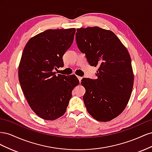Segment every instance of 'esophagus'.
Listing matches in <instances>:
<instances>
[{"label":"esophagus","mask_w":152,"mask_h":152,"mask_svg":"<svg viewBox=\"0 0 152 152\" xmlns=\"http://www.w3.org/2000/svg\"><path fill=\"white\" fill-rule=\"evenodd\" d=\"M77 78H78V79H79V82H81V80H82V77H79V76H77Z\"/></svg>","instance_id":"34e87169"}]
</instances>
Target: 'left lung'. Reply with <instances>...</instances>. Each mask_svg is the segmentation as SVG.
Returning a JSON list of instances; mask_svg holds the SVG:
<instances>
[{
  "label": "left lung",
  "instance_id": "8db88e82",
  "mask_svg": "<svg viewBox=\"0 0 152 152\" xmlns=\"http://www.w3.org/2000/svg\"><path fill=\"white\" fill-rule=\"evenodd\" d=\"M77 46L89 63L98 66L97 79H84L83 100L96 120L107 122L118 116L130 99L134 74L129 53L113 31L98 26L77 28Z\"/></svg>",
  "mask_w": 152,
  "mask_h": 152
}]
</instances>
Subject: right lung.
<instances>
[{
	"mask_svg": "<svg viewBox=\"0 0 152 152\" xmlns=\"http://www.w3.org/2000/svg\"><path fill=\"white\" fill-rule=\"evenodd\" d=\"M75 28L47 30L31 37L22 53L18 68L21 89L31 110L44 120L65 113L72 92L79 84L75 75H56L64 65L63 56L72 45Z\"/></svg>",
	"mask_w": 152,
	"mask_h": 152,
	"instance_id": "1",
	"label": "right lung"
}]
</instances>
